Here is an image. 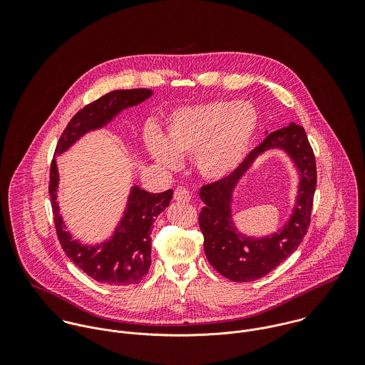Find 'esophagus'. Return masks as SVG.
Instances as JSON below:
<instances>
[{"label":"esophagus","instance_id":"34e87169","mask_svg":"<svg viewBox=\"0 0 365 365\" xmlns=\"http://www.w3.org/2000/svg\"><path fill=\"white\" fill-rule=\"evenodd\" d=\"M174 200L178 201V202H182V204H187V202L191 201V195L184 187H178L174 191Z\"/></svg>","mask_w":365,"mask_h":365}]
</instances>
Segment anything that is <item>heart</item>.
Segmentation results:
<instances>
[{
    "mask_svg": "<svg viewBox=\"0 0 365 365\" xmlns=\"http://www.w3.org/2000/svg\"><path fill=\"white\" fill-rule=\"evenodd\" d=\"M259 128V113L247 101H212L175 110L163 136H146L150 156L165 168H177L180 156H194L208 180L230 175L247 156Z\"/></svg>",
    "mask_w": 365,
    "mask_h": 365,
    "instance_id": "b5f03b06",
    "label": "heart"
}]
</instances>
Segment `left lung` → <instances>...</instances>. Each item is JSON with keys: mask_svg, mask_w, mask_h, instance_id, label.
Segmentation results:
<instances>
[{"mask_svg": "<svg viewBox=\"0 0 365 365\" xmlns=\"http://www.w3.org/2000/svg\"><path fill=\"white\" fill-rule=\"evenodd\" d=\"M269 148H282L294 160L300 170V190L297 205L284 227L271 237L255 240L237 232L231 220V192L257 156ZM314 190L316 161L305 129L291 123L267 135L230 175L200 191L205 207L198 219L210 265L235 282L255 281L275 269L298 249L308 232Z\"/></svg>", "mask_w": 365, "mask_h": 365, "instance_id": "obj_1", "label": "left lung"}]
</instances>
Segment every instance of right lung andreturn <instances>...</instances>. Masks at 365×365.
<instances>
[{
    "mask_svg": "<svg viewBox=\"0 0 365 365\" xmlns=\"http://www.w3.org/2000/svg\"><path fill=\"white\" fill-rule=\"evenodd\" d=\"M152 94L153 91L149 88L116 90L86 105L63 130L54 156L66 152L87 132L105 126L122 109L140 104ZM57 185L58 171L56 158H53L49 195L56 233L66 256L98 282L115 287L139 284L148 275L152 264V225L157 215L168 207L173 190L150 194L138 185L132 187L125 215L113 236L100 246H86L66 232V225L58 212Z\"/></svg>",
    "mask_w": 365,
    "mask_h": 365,
    "instance_id": "add662e5",
    "label": "right lung"
}]
</instances>
